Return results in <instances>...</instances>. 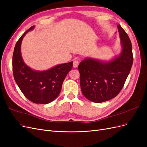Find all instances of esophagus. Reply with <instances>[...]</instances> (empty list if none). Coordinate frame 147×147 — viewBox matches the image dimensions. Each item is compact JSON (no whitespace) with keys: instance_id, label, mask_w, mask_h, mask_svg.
I'll use <instances>...</instances> for the list:
<instances>
[{"instance_id":"34e87169","label":"esophagus","mask_w":147,"mask_h":147,"mask_svg":"<svg viewBox=\"0 0 147 147\" xmlns=\"http://www.w3.org/2000/svg\"><path fill=\"white\" fill-rule=\"evenodd\" d=\"M78 64H79V61L77 60H75L74 61V63H73V67L74 68H76L78 67Z\"/></svg>"}]
</instances>
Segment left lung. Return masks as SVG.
I'll list each match as a JSON object with an SVG mask.
<instances>
[{
	"label": "left lung",
	"mask_w": 147,
	"mask_h": 147,
	"mask_svg": "<svg viewBox=\"0 0 147 147\" xmlns=\"http://www.w3.org/2000/svg\"><path fill=\"white\" fill-rule=\"evenodd\" d=\"M117 28L121 45L118 56L109 61L86 57L78 65L83 94L96 103L107 101L119 94L133 63L130 39L121 26L118 24Z\"/></svg>",
	"instance_id": "obj_1"
}]
</instances>
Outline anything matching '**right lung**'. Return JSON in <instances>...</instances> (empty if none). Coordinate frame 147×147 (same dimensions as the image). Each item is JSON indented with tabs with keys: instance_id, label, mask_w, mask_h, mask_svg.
Instances as JSON below:
<instances>
[{
	"instance_id": "add662e5",
	"label": "right lung",
	"mask_w": 147,
	"mask_h": 147,
	"mask_svg": "<svg viewBox=\"0 0 147 147\" xmlns=\"http://www.w3.org/2000/svg\"><path fill=\"white\" fill-rule=\"evenodd\" d=\"M34 28L33 26L26 30L16 43L13 55V73L17 85L26 98L35 104H47L59 96L73 62L42 71L34 70L26 65L22 57L21 45L25 35Z\"/></svg>"
}]
</instances>
